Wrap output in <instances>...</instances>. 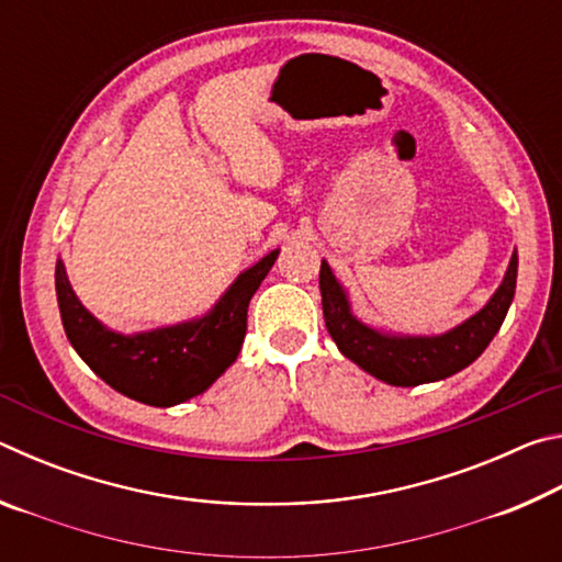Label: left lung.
Listing matches in <instances>:
<instances>
[{
	"mask_svg": "<svg viewBox=\"0 0 562 562\" xmlns=\"http://www.w3.org/2000/svg\"><path fill=\"white\" fill-rule=\"evenodd\" d=\"M516 278L518 255L513 252L506 278L496 294L463 325L439 337H394L367 327L351 315L347 292L331 274L329 265L322 260V312H325L329 337L337 341L347 359L392 386H418L461 372L483 355L508 315L513 294H516Z\"/></svg>",
	"mask_w": 562,
	"mask_h": 562,
	"instance_id": "obj_1",
	"label": "left lung"
}]
</instances>
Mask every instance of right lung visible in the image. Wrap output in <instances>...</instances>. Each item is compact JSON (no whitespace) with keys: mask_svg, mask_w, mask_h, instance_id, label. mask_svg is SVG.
Segmentation results:
<instances>
[{"mask_svg":"<svg viewBox=\"0 0 562 562\" xmlns=\"http://www.w3.org/2000/svg\"><path fill=\"white\" fill-rule=\"evenodd\" d=\"M280 250L237 278L205 317L144 335L103 327L76 297L64 262H56V300L64 331L93 374L111 389L148 406H176L203 394L240 355L247 304L268 278Z\"/></svg>","mask_w":562,"mask_h":562,"instance_id":"add662e5","label":"right lung"}]
</instances>
